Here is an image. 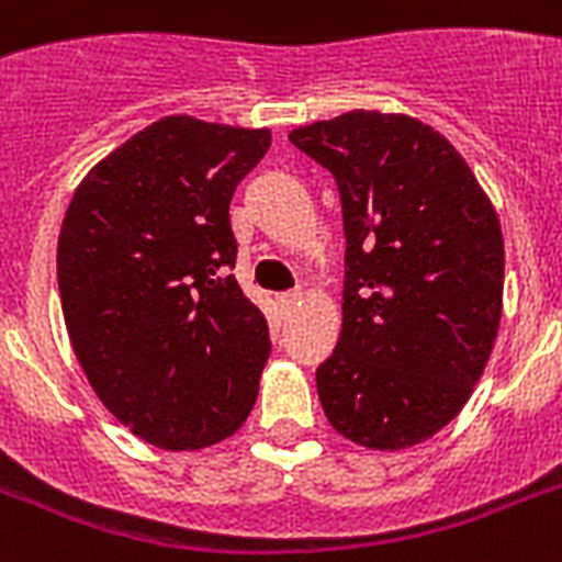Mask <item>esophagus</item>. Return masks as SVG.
Here are the masks:
<instances>
[{
  "label": "esophagus",
  "mask_w": 562,
  "mask_h": 562,
  "mask_svg": "<svg viewBox=\"0 0 562 562\" xmlns=\"http://www.w3.org/2000/svg\"><path fill=\"white\" fill-rule=\"evenodd\" d=\"M300 300H303V291H285V294H280L282 312H291L294 306H300Z\"/></svg>",
  "instance_id": "esophagus-1"
}]
</instances>
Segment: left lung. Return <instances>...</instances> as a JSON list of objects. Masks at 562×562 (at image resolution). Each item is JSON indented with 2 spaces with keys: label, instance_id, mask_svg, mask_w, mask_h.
<instances>
[{
  "label": "left lung",
  "instance_id": "8db88e82",
  "mask_svg": "<svg viewBox=\"0 0 562 562\" xmlns=\"http://www.w3.org/2000/svg\"><path fill=\"white\" fill-rule=\"evenodd\" d=\"M289 139L333 171L347 236L344 326L317 368L321 405L352 443H423L467 405L496 341V210L454 145L417 119L352 110Z\"/></svg>",
  "mask_w": 562,
  "mask_h": 562
}]
</instances>
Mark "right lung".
Here are the masks:
<instances>
[{"mask_svg": "<svg viewBox=\"0 0 562 562\" xmlns=\"http://www.w3.org/2000/svg\"><path fill=\"white\" fill-rule=\"evenodd\" d=\"M271 131L166 116L75 189L57 289L92 391L145 443L183 452L247 419L268 321L233 277L229 201Z\"/></svg>", "mask_w": 562, "mask_h": 562, "instance_id": "1", "label": "right lung"}]
</instances>
